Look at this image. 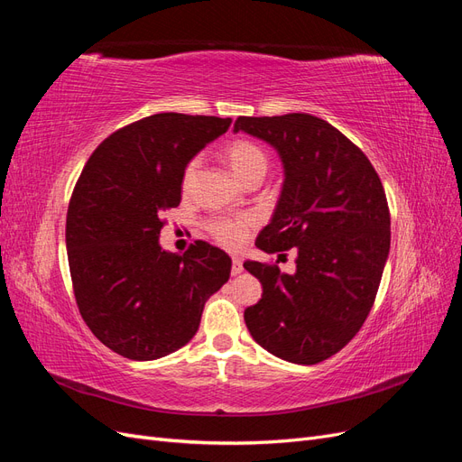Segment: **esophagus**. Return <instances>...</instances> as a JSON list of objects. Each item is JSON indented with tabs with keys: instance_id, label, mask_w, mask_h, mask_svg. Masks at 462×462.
<instances>
[{
	"instance_id": "obj_1",
	"label": "esophagus",
	"mask_w": 462,
	"mask_h": 462,
	"mask_svg": "<svg viewBox=\"0 0 462 462\" xmlns=\"http://www.w3.org/2000/svg\"><path fill=\"white\" fill-rule=\"evenodd\" d=\"M243 272V260L241 258H233V265H231V275H239Z\"/></svg>"
}]
</instances>
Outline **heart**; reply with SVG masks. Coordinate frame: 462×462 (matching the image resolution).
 <instances>
[{"label": "heart", "mask_w": 462, "mask_h": 462, "mask_svg": "<svg viewBox=\"0 0 462 462\" xmlns=\"http://www.w3.org/2000/svg\"><path fill=\"white\" fill-rule=\"evenodd\" d=\"M223 153H226V160L229 162L231 170L236 173V177L248 180L250 177H256L265 173L268 170V153L265 150L256 144L254 141H248V138H235L226 148H223ZM200 170V156L190 158L185 167L183 173H180V187H183L185 192H189L197 180ZM254 219L250 216H241V217H216L208 223V231L212 233L214 239L221 245H226L229 248L241 246L246 239L248 231L253 229Z\"/></svg>", "instance_id": "b5f03b06"}]
</instances>
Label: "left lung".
I'll use <instances>...</instances> for the list:
<instances>
[{"mask_svg":"<svg viewBox=\"0 0 462 462\" xmlns=\"http://www.w3.org/2000/svg\"><path fill=\"white\" fill-rule=\"evenodd\" d=\"M233 131L272 144L285 170L256 246L268 254L297 248L292 275L245 262L262 283L246 328L268 353L318 365L355 337L374 306L391 243L383 185L365 152L310 114L239 117Z\"/></svg>","mask_w":462,"mask_h":462,"instance_id":"1","label":"left lung"}]
</instances>
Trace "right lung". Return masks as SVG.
Here are the masks:
<instances>
[{
	"instance_id": "1",
	"label": "right lung",
	"mask_w": 462,
	"mask_h": 462,
	"mask_svg": "<svg viewBox=\"0 0 462 462\" xmlns=\"http://www.w3.org/2000/svg\"><path fill=\"white\" fill-rule=\"evenodd\" d=\"M231 119L156 114L109 134L82 170L67 209V256L79 312L111 351L156 360L199 331L231 258L206 241L183 256L160 246L162 214L180 202L185 163Z\"/></svg>"
}]
</instances>
